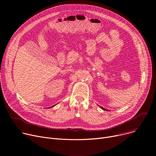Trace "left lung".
<instances>
[{
    "label": "left lung",
    "mask_w": 156,
    "mask_h": 156,
    "mask_svg": "<svg viewBox=\"0 0 156 156\" xmlns=\"http://www.w3.org/2000/svg\"><path fill=\"white\" fill-rule=\"evenodd\" d=\"M101 108H102V109H103V110H105H105H106V109H104V108H102V107H101Z\"/></svg>",
    "instance_id": "1"
}]
</instances>
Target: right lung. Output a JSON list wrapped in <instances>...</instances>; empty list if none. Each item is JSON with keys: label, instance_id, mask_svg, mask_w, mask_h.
<instances>
[{"label": "right lung", "instance_id": "right-lung-1", "mask_svg": "<svg viewBox=\"0 0 156 156\" xmlns=\"http://www.w3.org/2000/svg\"><path fill=\"white\" fill-rule=\"evenodd\" d=\"M51 108H52V107H51Z\"/></svg>", "mask_w": 156, "mask_h": 156}]
</instances>
